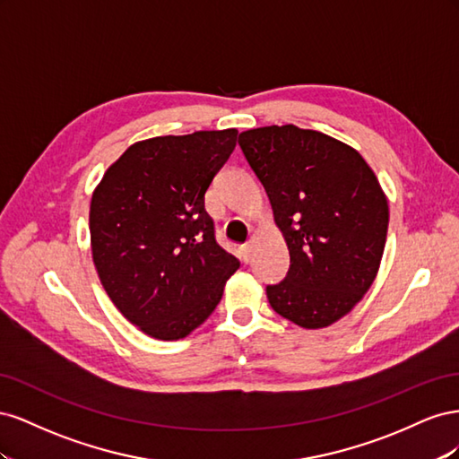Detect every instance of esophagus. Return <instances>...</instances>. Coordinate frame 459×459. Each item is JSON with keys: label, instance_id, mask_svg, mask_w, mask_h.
Wrapping results in <instances>:
<instances>
[{"label": "esophagus", "instance_id": "obj_1", "mask_svg": "<svg viewBox=\"0 0 459 459\" xmlns=\"http://www.w3.org/2000/svg\"><path fill=\"white\" fill-rule=\"evenodd\" d=\"M241 258H243V262H251V258H253V245L251 243L241 247Z\"/></svg>", "mask_w": 459, "mask_h": 459}]
</instances>
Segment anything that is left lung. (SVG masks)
<instances>
[{
	"label": "left lung",
	"mask_w": 459,
	"mask_h": 459,
	"mask_svg": "<svg viewBox=\"0 0 459 459\" xmlns=\"http://www.w3.org/2000/svg\"><path fill=\"white\" fill-rule=\"evenodd\" d=\"M239 145L290 256L285 280L266 287L272 308L304 329L335 324L379 272L388 204L377 176L351 145L293 124L241 132Z\"/></svg>",
	"instance_id": "obj_1"
}]
</instances>
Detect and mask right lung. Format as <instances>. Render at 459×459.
<instances>
[{
	"label": "right lung",
	"mask_w": 459,
	"mask_h": 459,
	"mask_svg": "<svg viewBox=\"0 0 459 459\" xmlns=\"http://www.w3.org/2000/svg\"><path fill=\"white\" fill-rule=\"evenodd\" d=\"M235 143V128L137 142L93 191L97 275L120 314L149 337H187L239 268L216 243L204 211V193Z\"/></svg>",
	"instance_id": "1"
}]
</instances>
